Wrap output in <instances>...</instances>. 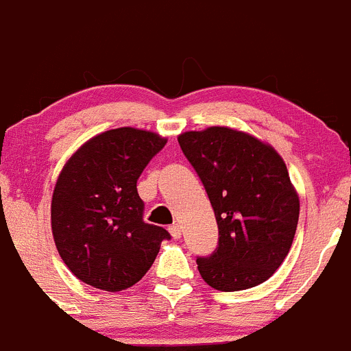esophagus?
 <instances>
[{
  "label": "esophagus",
  "instance_id": "34e87169",
  "mask_svg": "<svg viewBox=\"0 0 351 351\" xmlns=\"http://www.w3.org/2000/svg\"><path fill=\"white\" fill-rule=\"evenodd\" d=\"M169 231L173 239H181V226H179V224H172V226L169 228Z\"/></svg>",
  "mask_w": 351,
  "mask_h": 351
}]
</instances>
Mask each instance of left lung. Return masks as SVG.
Listing matches in <instances>:
<instances>
[{"mask_svg":"<svg viewBox=\"0 0 351 351\" xmlns=\"http://www.w3.org/2000/svg\"><path fill=\"white\" fill-rule=\"evenodd\" d=\"M205 186L219 228V245L198 257L202 278L217 291L263 284L291 250L300 197L284 158L247 132L208 127L178 137Z\"/></svg>","mask_w":351,"mask_h":351,"instance_id":"8db88e82","label":"left lung"}]
</instances>
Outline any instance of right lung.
<instances>
[{
  "mask_svg": "<svg viewBox=\"0 0 351 351\" xmlns=\"http://www.w3.org/2000/svg\"><path fill=\"white\" fill-rule=\"evenodd\" d=\"M165 137L121 127L86 141L66 162L51 197V233L85 284L125 291L146 275L169 231L143 221L137 179Z\"/></svg>",
  "mask_w": 351,
  "mask_h": 351,
  "instance_id": "1",
  "label": "right lung"
}]
</instances>
